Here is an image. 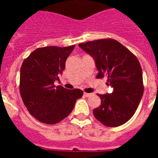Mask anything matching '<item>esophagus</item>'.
I'll use <instances>...</instances> for the list:
<instances>
[{
	"label": "esophagus",
	"instance_id": "34e87169",
	"mask_svg": "<svg viewBox=\"0 0 158 158\" xmlns=\"http://www.w3.org/2000/svg\"><path fill=\"white\" fill-rule=\"evenodd\" d=\"M92 93H84V96H85V97H89V96H92Z\"/></svg>",
	"mask_w": 158,
	"mask_h": 158
}]
</instances>
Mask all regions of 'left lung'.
I'll return each instance as SVG.
<instances>
[{"label": "left lung", "mask_w": 158, "mask_h": 158, "mask_svg": "<svg viewBox=\"0 0 158 158\" xmlns=\"http://www.w3.org/2000/svg\"><path fill=\"white\" fill-rule=\"evenodd\" d=\"M79 47L95 59L96 78L107 77V85L113 88L109 94H97L101 104L93 111L95 118L110 127L123 125L134 115L144 92L139 60L113 39L79 43Z\"/></svg>", "instance_id": "left-lung-1"}]
</instances>
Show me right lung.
Segmentation results:
<instances>
[{
    "mask_svg": "<svg viewBox=\"0 0 158 158\" xmlns=\"http://www.w3.org/2000/svg\"><path fill=\"white\" fill-rule=\"evenodd\" d=\"M75 45L40 47L23 60L20 68L19 93L29 113L40 122L55 124L73 111L83 91L68 90L54 85L59 80L65 61Z\"/></svg>",
    "mask_w": 158,
    "mask_h": 158,
    "instance_id": "right-lung-1",
    "label": "right lung"
}]
</instances>
